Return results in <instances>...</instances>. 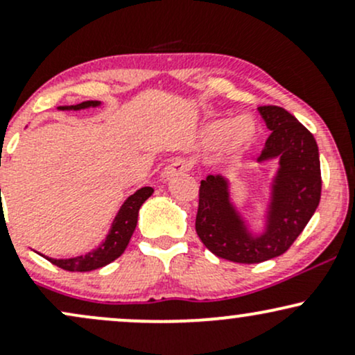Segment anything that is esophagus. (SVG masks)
<instances>
[{
  "instance_id": "34e87169",
  "label": "esophagus",
  "mask_w": 355,
  "mask_h": 355,
  "mask_svg": "<svg viewBox=\"0 0 355 355\" xmlns=\"http://www.w3.org/2000/svg\"><path fill=\"white\" fill-rule=\"evenodd\" d=\"M190 170V164L187 160H183V158H177V160H173L172 164L165 168L164 172V177L165 178H170V177H175V175H180V173H187Z\"/></svg>"
}]
</instances>
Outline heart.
I'll return each instance as SVG.
<instances>
[{"mask_svg":"<svg viewBox=\"0 0 355 355\" xmlns=\"http://www.w3.org/2000/svg\"><path fill=\"white\" fill-rule=\"evenodd\" d=\"M257 138V126L250 118L240 116L237 120L222 118L211 121L203 128L202 141L203 145L215 148L222 146L227 157H240L254 145Z\"/></svg>","mask_w":355,"mask_h":355,"instance_id":"obj_1","label":"heart"}]
</instances>
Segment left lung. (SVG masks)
<instances>
[{"label": "left lung", "mask_w": 355, "mask_h": 355, "mask_svg": "<svg viewBox=\"0 0 355 355\" xmlns=\"http://www.w3.org/2000/svg\"><path fill=\"white\" fill-rule=\"evenodd\" d=\"M270 130L259 164L279 162L270 183L266 225L260 234L248 229L230 198V183L222 175L200 182L195 230L202 243L220 259L260 263L282 255L302 234L320 202L322 178L315 138L287 110L259 107Z\"/></svg>", "instance_id": "1"}]
</instances>
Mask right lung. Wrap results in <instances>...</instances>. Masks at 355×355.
I'll return each mask as SVG.
<instances>
[{"mask_svg":"<svg viewBox=\"0 0 355 355\" xmlns=\"http://www.w3.org/2000/svg\"><path fill=\"white\" fill-rule=\"evenodd\" d=\"M100 101H83V103L70 105V107H58V110H73V112H78V110L95 108L100 107ZM152 193V187H144V189L137 190L135 193L130 195L123 202V205L120 207V210H118L107 239L95 250L88 252L85 255L71 257V259H51V257H46V260H50L53 266L70 272H89L112 263L113 260L118 259L125 252L133 232H135L138 222V210H140V207L144 205V202Z\"/></svg>","mask_w":355,"mask_h":355,"instance_id":"1","label":"right lung"}]
</instances>
